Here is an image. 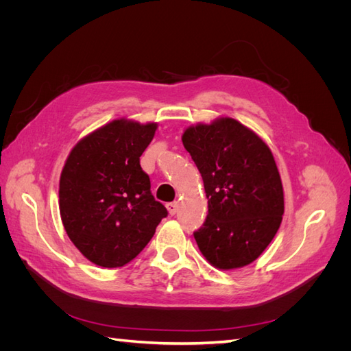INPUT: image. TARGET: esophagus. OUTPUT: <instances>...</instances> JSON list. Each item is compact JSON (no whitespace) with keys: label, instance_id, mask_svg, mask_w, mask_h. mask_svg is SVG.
<instances>
[{"label":"esophagus","instance_id":"34e87169","mask_svg":"<svg viewBox=\"0 0 351 351\" xmlns=\"http://www.w3.org/2000/svg\"><path fill=\"white\" fill-rule=\"evenodd\" d=\"M167 209H168L169 215H176L177 210H178V204H177V202H171V204L167 205Z\"/></svg>","mask_w":351,"mask_h":351}]
</instances>
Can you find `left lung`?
<instances>
[{
    "instance_id": "left-lung-1",
    "label": "left lung",
    "mask_w": 351,
    "mask_h": 351,
    "mask_svg": "<svg viewBox=\"0 0 351 351\" xmlns=\"http://www.w3.org/2000/svg\"><path fill=\"white\" fill-rule=\"evenodd\" d=\"M182 141L208 197L206 221L195 232L199 250L221 271L246 267L282 221L284 190L271 147L231 117L189 125Z\"/></svg>"
}]
</instances>
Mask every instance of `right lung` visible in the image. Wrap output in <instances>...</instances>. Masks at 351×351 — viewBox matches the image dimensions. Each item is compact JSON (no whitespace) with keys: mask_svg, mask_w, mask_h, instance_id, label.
<instances>
[{"mask_svg":"<svg viewBox=\"0 0 351 351\" xmlns=\"http://www.w3.org/2000/svg\"><path fill=\"white\" fill-rule=\"evenodd\" d=\"M158 123L117 119L73 146L60 176V215L71 243L102 268L139 254L167 209L151 193L141 155Z\"/></svg>","mask_w":351,"mask_h":351,"instance_id":"add662e5","label":"right lung"}]
</instances>
